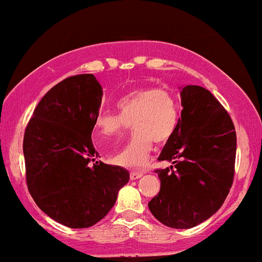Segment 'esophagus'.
<instances>
[{
  "mask_svg": "<svg viewBox=\"0 0 262 262\" xmlns=\"http://www.w3.org/2000/svg\"><path fill=\"white\" fill-rule=\"evenodd\" d=\"M143 175H144L143 172H135V171H133V172H130V180H138Z\"/></svg>",
  "mask_w": 262,
  "mask_h": 262,
  "instance_id": "obj_1",
  "label": "esophagus"
}]
</instances>
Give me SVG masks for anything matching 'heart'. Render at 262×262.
Wrapping results in <instances>:
<instances>
[{
  "mask_svg": "<svg viewBox=\"0 0 262 262\" xmlns=\"http://www.w3.org/2000/svg\"><path fill=\"white\" fill-rule=\"evenodd\" d=\"M118 113L102 110L95 117L96 137L106 140L133 124L134 135L113 155L114 164L130 170L143 169L154 141L164 144L175 133L179 110L175 98L161 89H139L117 101Z\"/></svg>",
  "mask_w": 262,
  "mask_h": 262,
  "instance_id": "obj_1",
  "label": "heart"
}]
</instances>
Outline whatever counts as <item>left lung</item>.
Returning <instances> with one entry per match:
<instances>
[{
    "label": "left lung",
    "mask_w": 262,
    "mask_h": 262,
    "mask_svg": "<svg viewBox=\"0 0 262 262\" xmlns=\"http://www.w3.org/2000/svg\"><path fill=\"white\" fill-rule=\"evenodd\" d=\"M181 106L175 133L158 158L175 166L156 170L160 191L148 206L166 227L188 229L212 217L229 193L236 133L224 107L203 87H182Z\"/></svg>",
    "instance_id": "left-lung-1"
}]
</instances>
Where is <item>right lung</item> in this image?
I'll return each mask as SVG.
<instances>
[{"label":"right lung","mask_w":262,"mask_h":262,"mask_svg":"<svg viewBox=\"0 0 262 262\" xmlns=\"http://www.w3.org/2000/svg\"><path fill=\"white\" fill-rule=\"evenodd\" d=\"M92 74L70 76L44 95L23 139L27 186L47 215L69 228L107 215L129 181L128 170L96 161L91 134L102 101Z\"/></svg>","instance_id":"right-lung-1"}]
</instances>
